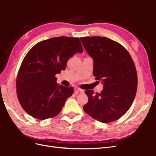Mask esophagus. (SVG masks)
<instances>
[{"instance_id":"esophagus-1","label":"esophagus","mask_w":156,"mask_h":156,"mask_svg":"<svg viewBox=\"0 0 156 156\" xmlns=\"http://www.w3.org/2000/svg\"><path fill=\"white\" fill-rule=\"evenodd\" d=\"M75 92L76 94H78V93H83L84 92V90H82L79 88H75Z\"/></svg>"}]
</instances>
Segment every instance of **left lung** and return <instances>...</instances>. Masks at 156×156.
Instances as JSON below:
<instances>
[{"label": "left lung", "instance_id": "left-lung-1", "mask_svg": "<svg viewBox=\"0 0 156 156\" xmlns=\"http://www.w3.org/2000/svg\"><path fill=\"white\" fill-rule=\"evenodd\" d=\"M94 59L93 75L104 85L101 93L86 90L88 98L83 109L92 118L108 123L122 117L132 105L137 90L134 62L120 44L104 37H81Z\"/></svg>", "mask_w": 156, "mask_h": 156}]
</instances>
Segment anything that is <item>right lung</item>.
Listing matches in <instances>:
<instances>
[{
  "label": "right lung",
  "instance_id": "obj_1",
  "mask_svg": "<svg viewBox=\"0 0 156 156\" xmlns=\"http://www.w3.org/2000/svg\"><path fill=\"white\" fill-rule=\"evenodd\" d=\"M83 51L79 38L68 37L43 40L30 49L16 78L18 101L29 115L44 120L61 112L74 89L58 85L55 75L65 70L71 57Z\"/></svg>",
  "mask_w": 156,
  "mask_h": 156
}]
</instances>
